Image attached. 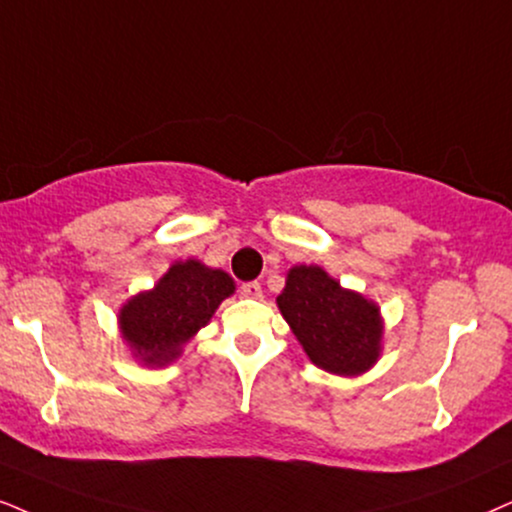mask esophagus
Returning a JSON list of instances; mask_svg holds the SVG:
<instances>
[{
    "mask_svg": "<svg viewBox=\"0 0 512 512\" xmlns=\"http://www.w3.org/2000/svg\"><path fill=\"white\" fill-rule=\"evenodd\" d=\"M241 295L252 297V300H260L262 297V286L257 281H248L241 286Z\"/></svg>",
    "mask_w": 512,
    "mask_h": 512,
    "instance_id": "1",
    "label": "esophagus"
}]
</instances>
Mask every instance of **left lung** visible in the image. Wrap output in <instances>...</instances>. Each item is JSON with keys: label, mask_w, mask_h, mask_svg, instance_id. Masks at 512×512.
Segmentation results:
<instances>
[{"label": "left lung", "mask_w": 512, "mask_h": 512, "mask_svg": "<svg viewBox=\"0 0 512 512\" xmlns=\"http://www.w3.org/2000/svg\"><path fill=\"white\" fill-rule=\"evenodd\" d=\"M278 309L316 366L338 375H359L380 352L378 307L342 290L321 267H293Z\"/></svg>", "instance_id": "left-lung-1"}]
</instances>
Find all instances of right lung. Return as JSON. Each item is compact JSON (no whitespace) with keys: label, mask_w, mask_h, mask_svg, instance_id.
<instances>
[{"label":"right lung","mask_w":512,"mask_h":512,"mask_svg":"<svg viewBox=\"0 0 512 512\" xmlns=\"http://www.w3.org/2000/svg\"><path fill=\"white\" fill-rule=\"evenodd\" d=\"M234 293V281L196 260L172 264L151 293L132 297L120 312L122 338L148 366L177 359L181 345L198 333L219 302Z\"/></svg>","instance_id":"right-lung-1"}]
</instances>
